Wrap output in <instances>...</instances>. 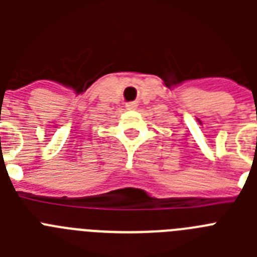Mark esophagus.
<instances>
[{"label": "esophagus", "mask_w": 257, "mask_h": 257, "mask_svg": "<svg viewBox=\"0 0 257 257\" xmlns=\"http://www.w3.org/2000/svg\"><path fill=\"white\" fill-rule=\"evenodd\" d=\"M136 108H138V103L136 101H130V103L126 104L127 110H135Z\"/></svg>", "instance_id": "obj_1"}]
</instances>
